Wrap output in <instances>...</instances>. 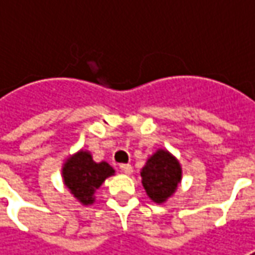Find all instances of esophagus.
<instances>
[{"label": "esophagus", "mask_w": 255, "mask_h": 255, "mask_svg": "<svg viewBox=\"0 0 255 255\" xmlns=\"http://www.w3.org/2000/svg\"><path fill=\"white\" fill-rule=\"evenodd\" d=\"M121 170H122L125 174H130L133 171L132 164H121Z\"/></svg>", "instance_id": "esophagus-1"}]
</instances>
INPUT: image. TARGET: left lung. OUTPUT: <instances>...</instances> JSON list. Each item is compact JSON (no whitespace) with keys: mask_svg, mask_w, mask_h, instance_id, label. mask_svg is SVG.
<instances>
[{"mask_svg":"<svg viewBox=\"0 0 255 255\" xmlns=\"http://www.w3.org/2000/svg\"><path fill=\"white\" fill-rule=\"evenodd\" d=\"M142 184L149 199L162 204L176 193L183 170L179 160L166 149H157L140 170Z\"/></svg>","mask_w":255,"mask_h":255,"instance_id":"8db88e82","label":"left lung"}]
</instances>
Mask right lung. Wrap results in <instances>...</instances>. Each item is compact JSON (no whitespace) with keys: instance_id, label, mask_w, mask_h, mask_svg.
<instances>
[{"instance_id":"right-lung-1","label":"right lung","mask_w":255,"mask_h":255,"mask_svg":"<svg viewBox=\"0 0 255 255\" xmlns=\"http://www.w3.org/2000/svg\"><path fill=\"white\" fill-rule=\"evenodd\" d=\"M113 174L115 169L109 163H96L91 152L84 149L69 156L62 166L64 184L75 199L84 206H91L95 203L96 190Z\"/></svg>"}]
</instances>
